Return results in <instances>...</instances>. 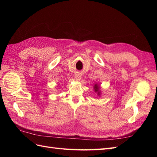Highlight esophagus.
Masks as SVG:
<instances>
[{"label": "esophagus", "mask_w": 157, "mask_h": 157, "mask_svg": "<svg viewBox=\"0 0 157 157\" xmlns=\"http://www.w3.org/2000/svg\"><path fill=\"white\" fill-rule=\"evenodd\" d=\"M75 78L76 80H77V81H80V80L82 79V75L80 74V73H77L75 75Z\"/></svg>", "instance_id": "esophagus-1"}]
</instances>
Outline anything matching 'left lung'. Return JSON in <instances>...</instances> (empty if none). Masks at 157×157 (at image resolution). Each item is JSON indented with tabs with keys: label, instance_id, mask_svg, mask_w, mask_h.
<instances>
[{
	"label": "left lung",
	"instance_id": "obj_1",
	"mask_svg": "<svg viewBox=\"0 0 157 157\" xmlns=\"http://www.w3.org/2000/svg\"><path fill=\"white\" fill-rule=\"evenodd\" d=\"M93 88H94V92L97 93L98 96L99 97L100 96H101V90H100V85H99V84H98V83L94 84Z\"/></svg>",
	"mask_w": 157,
	"mask_h": 157
}]
</instances>
